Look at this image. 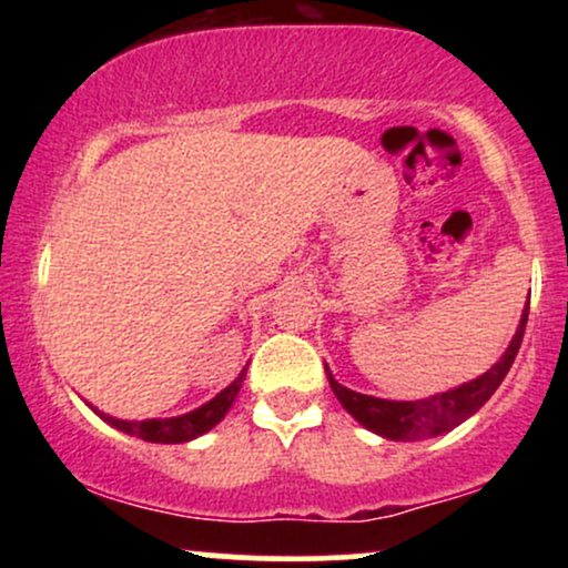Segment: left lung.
Listing matches in <instances>:
<instances>
[{"label":"left lung","instance_id":"left-lung-1","mask_svg":"<svg viewBox=\"0 0 568 568\" xmlns=\"http://www.w3.org/2000/svg\"><path fill=\"white\" fill-rule=\"evenodd\" d=\"M526 321H529V302L524 306L518 331H515L513 342L507 344L505 355L486 374L475 376V379L459 384V387L446 389V393L422 397V400H384V397L363 395L338 384L328 366H325V374H328L331 389H334L344 410H347L352 419L371 429V433L382 435L387 440L435 438V435L448 433V429L470 419L475 410L497 393L501 379H505L507 371L513 366L515 355H518L520 342H524Z\"/></svg>","mask_w":568,"mask_h":568}]
</instances>
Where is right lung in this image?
<instances>
[{"mask_svg": "<svg viewBox=\"0 0 568 568\" xmlns=\"http://www.w3.org/2000/svg\"><path fill=\"white\" fill-rule=\"evenodd\" d=\"M243 379H245V368H243V374H240L237 379L230 384V387L221 389L213 400L202 403L200 408L189 410V414L168 416V419H141V422L139 419H116V416H109V414H103V410H98L93 403H88V406L93 408L95 414L106 422V425L116 427L120 433L135 435V438H141V440L189 443V440L200 438V435H205L207 429H213L221 419H224L226 410L232 408L234 397H237V393H240V387H243Z\"/></svg>", "mask_w": 568, "mask_h": 568, "instance_id": "1", "label": "right lung"}]
</instances>
